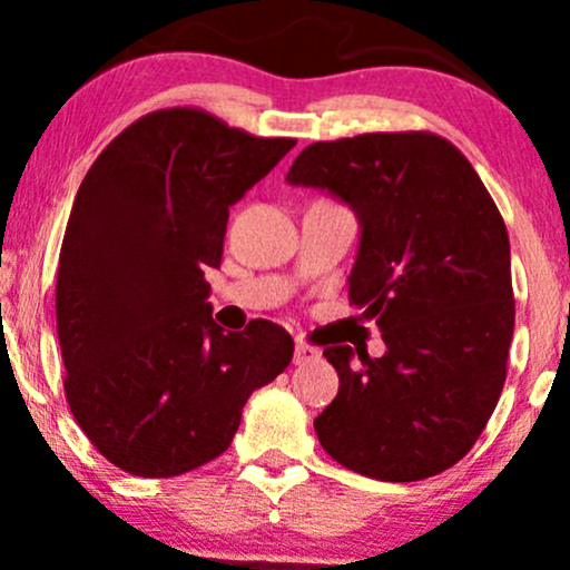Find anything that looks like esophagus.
<instances>
[{
    "mask_svg": "<svg viewBox=\"0 0 570 570\" xmlns=\"http://www.w3.org/2000/svg\"><path fill=\"white\" fill-rule=\"evenodd\" d=\"M313 358H318L316 348H311V345H305V343L294 345V364H307V362H313Z\"/></svg>",
    "mask_w": 570,
    "mask_h": 570,
    "instance_id": "obj_1",
    "label": "esophagus"
}]
</instances>
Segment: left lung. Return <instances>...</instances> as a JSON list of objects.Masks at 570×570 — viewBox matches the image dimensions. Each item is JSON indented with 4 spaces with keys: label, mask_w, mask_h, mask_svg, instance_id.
<instances>
[{
    "label": "left lung",
    "mask_w": 570,
    "mask_h": 570,
    "mask_svg": "<svg viewBox=\"0 0 570 570\" xmlns=\"http://www.w3.org/2000/svg\"><path fill=\"white\" fill-rule=\"evenodd\" d=\"M351 208L358 222L351 305L381 330L385 353L362 365L326 348L340 391L313 421L351 472L415 482L472 450L499 404L514 332L503 219L472 163L434 134L316 141L286 174Z\"/></svg>",
    "instance_id": "8db88e82"
}]
</instances>
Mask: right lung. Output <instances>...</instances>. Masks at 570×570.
<instances>
[{
  "label": "right lung",
  "mask_w": 570,
  "mask_h": 570,
  "mask_svg": "<svg viewBox=\"0 0 570 570\" xmlns=\"http://www.w3.org/2000/svg\"><path fill=\"white\" fill-rule=\"evenodd\" d=\"M294 139H257L200 109H160L85 174L58 257L56 322L71 415L136 476L193 472L230 448L248 396L294 343L257 318L225 332L203 273L227 217Z\"/></svg>",
  "instance_id": "add662e5"
}]
</instances>
